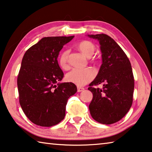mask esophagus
Segmentation results:
<instances>
[{"mask_svg": "<svg viewBox=\"0 0 152 152\" xmlns=\"http://www.w3.org/2000/svg\"><path fill=\"white\" fill-rule=\"evenodd\" d=\"M85 90V88L83 87H81V86H77V91H78V92H81V91H83Z\"/></svg>", "mask_w": 152, "mask_h": 152, "instance_id": "1", "label": "esophagus"}]
</instances>
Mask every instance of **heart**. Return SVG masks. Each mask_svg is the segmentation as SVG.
<instances>
[{"instance_id":"1","label":"heart","mask_w":152,"mask_h":152,"mask_svg":"<svg viewBox=\"0 0 152 152\" xmlns=\"http://www.w3.org/2000/svg\"><path fill=\"white\" fill-rule=\"evenodd\" d=\"M78 49L87 57H91L95 53V46L93 43L85 40L78 44ZM69 50H66L60 55L59 57V64L64 69L69 68L68 63ZM95 71L91 67L85 69H73L67 74L66 79L78 86H84L91 81L95 76Z\"/></svg>"}]
</instances>
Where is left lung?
<instances>
[{"label": "left lung", "mask_w": 152, "mask_h": 152, "mask_svg": "<svg viewBox=\"0 0 152 152\" xmlns=\"http://www.w3.org/2000/svg\"><path fill=\"white\" fill-rule=\"evenodd\" d=\"M87 36L99 42L102 57L99 71L88 88L93 96L89 110L93 118L99 123L114 124L127 114L132 103L134 84L131 62L109 36ZM102 83V89L92 87Z\"/></svg>", "instance_id": "1"}]
</instances>
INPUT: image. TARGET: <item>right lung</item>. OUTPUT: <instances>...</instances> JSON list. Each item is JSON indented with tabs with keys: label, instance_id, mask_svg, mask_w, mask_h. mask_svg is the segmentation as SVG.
Segmentation results:
<instances>
[{
	"label": "right lung",
	"instance_id": "right-lung-1",
	"mask_svg": "<svg viewBox=\"0 0 152 152\" xmlns=\"http://www.w3.org/2000/svg\"><path fill=\"white\" fill-rule=\"evenodd\" d=\"M71 37H45L28 49L21 61L18 87L21 108L28 118L40 126L56 125L66 115L67 102L77 91L72 83H61L60 50Z\"/></svg>",
	"mask_w": 152,
	"mask_h": 152
}]
</instances>
